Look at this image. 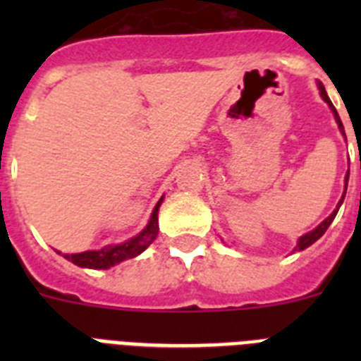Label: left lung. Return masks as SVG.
<instances>
[{
	"instance_id": "obj_1",
	"label": "left lung",
	"mask_w": 361,
	"mask_h": 361,
	"mask_svg": "<svg viewBox=\"0 0 361 361\" xmlns=\"http://www.w3.org/2000/svg\"><path fill=\"white\" fill-rule=\"evenodd\" d=\"M318 90H320V95H322V99H324L325 103H327V104H329V106H331V110H333V114H334V119H336V123H338V128H340V132H342L343 135H345V130H343V124H342V121H340V116H338L336 108H334V106H333V103H331L329 95H327V92H325V88H324V85H322V82H318ZM347 180H349V173H347V177H345V190H343V195H342V199H340V202H338L336 209H334V212L331 213V215L327 216V219H325L324 222H322V224L318 226V228H314V229H312V231H309V233H305V235H302V237L298 238V244H296L295 251H302V250H305V247H309V245H311V244H314V242H317L318 238H320L322 235H324V233L327 231V228H329V226H331V222H333V220H334V216H336L338 209H340V206H342L343 199H345V191H347Z\"/></svg>"
}]
</instances>
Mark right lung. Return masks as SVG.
<instances>
[{
  "mask_svg": "<svg viewBox=\"0 0 361 361\" xmlns=\"http://www.w3.org/2000/svg\"><path fill=\"white\" fill-rule=\"evenodd\" d=\"M162 199L159 200L157 206L153 208L149 222L145 229H142L137 237L130 238L128 242L117 245H106L99 251H82V253L65 255L66 260L73 262L79 267H88V269H108V267L116 266V264L123 262L126 258H133L137 255H141L142 251L155 240L159 233V206H161ZM59 253V251H57Z\"/></svg>",
  "mask_w": 361,
  "mask_h": 361,
  "instance_id": "right-lung-1",
  "label": "right lung"
}]
</instances>
